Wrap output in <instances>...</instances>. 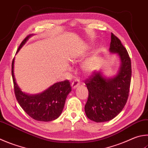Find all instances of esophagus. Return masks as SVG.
<instances>
[{
    "instance_id": "obj_1",
    "label": "esophagus",
    "mask_w": 148,
    "mask_h": 148,
    "mask_svg": "<svg viewBox=\"0 0 148 148\" xmlns=\"http://www.w3.org/2000/svg\"><path fill=\"white\" fill-rule=\"evenodd\" d=\"M79 80L78 79H75V80H74L73 81V82L72 83V84H71V86H72V88H76L77 86H79Z\"/></svg>"
}]
</instances>
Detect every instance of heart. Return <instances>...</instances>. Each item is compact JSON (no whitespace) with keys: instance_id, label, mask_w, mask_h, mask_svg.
Here are the masks:
<instances>
[{"instance_id":"heart-1","label":"heart","mask_w":148,"mask_h":148,"mask_svg":"<svg viewBox=\"0 0 148 148\" xmlns=\"http://www.w3.org/2000/svg\"><path fill=\"white\" fill-rule=\"evenodd\" d=\"M79 57L77 56L73 59L74 61L79 60ZM97 68V61L95 58H91L88 59L83 65V70L87 73H91L95 71Z\"/></svg>"}]
</instances>
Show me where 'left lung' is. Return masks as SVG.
<instances>
[{"label":"left lung","mask_w":148,"mask_h":148,"mask_svg":"<svg viewBox=\"0 0 148 148\" xmlns=\"http://www.w3.org/2000/svg\"><path fill=\"white\" fill-rule=\"evenodd\" d=\"M109 51L120 59L119 72L112 78H106L100 72L91 74L85 83L88 97L85 106L87 118L96 122L113 119L122 111L127 102L131 79V59L120 40L111 33Z\"/></svg>","instance_id":"8db88e82"}]
</instances>
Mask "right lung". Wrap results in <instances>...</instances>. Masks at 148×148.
<instances>
[{"label": "right lung", "instance_id": "1", "mask_svg": "<svg viewBox=\"0 0 148 148\" xmlns=\"http://www.w3.org/2000/svg\"><path fill=\"white\" fill-rule=\"evenodd\" d=\"M32 35H29L21 42L17 52H18ZM14 59L12 65V74L15 97L18 103L32 119L41 122H50L60 116L63 111L65 100L72 90L69 80L56 83L38 95H30L21 91L15 81L13 72Z\"/></svg>", "mask_w": 148, "mask_h": 148}]
</instances>
